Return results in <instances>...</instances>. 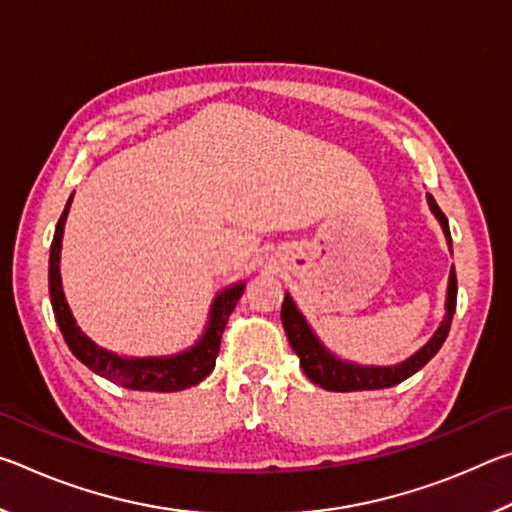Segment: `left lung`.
<instances>
[{"label": "left lung", "instance_id": "left-lung-1", "mask_svg": "<svg viewBox=\"0 0 512 512\" xmlns=\"http://www.w3.org/2000/svg\"><path fill=\"white\" fill-rule=\"evenodd\" d=\"M427 201L431 212L438 216L440 225H443L445 237L452 246V237H449V225H447V216L440 210L438 203L433 201V196L427 194ZM456 271L452 268L449 273V289H447V316L443 320V325L438 327V332L431 336V341L424 345L420 352H415L411 359H406L400 366L393 368H363V366H354V363H345L332 357L323 345L318 343V339L311 334L309 325L305 323L300 311L293 305L291 296H284L282 302V325L284 332H287V339L291 343L293 352L300 357V366L302 372L314 381L316 386L325 388V391H336V393H348V391H377V388H391L395 384H402L404 379H409L415 375L424 363H429L436 352L443 348V343L449 334V327H452V318L456 311Z\"/></svg>", "mask_w": 512, "mask_h": 512}]
</instances>
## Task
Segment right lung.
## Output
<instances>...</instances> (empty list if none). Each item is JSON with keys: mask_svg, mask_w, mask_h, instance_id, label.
I'll return each instance as SVG.
<instances>
[{"mask_svg": "<svg viewBox=\"0 0 512 512\" xmlns=\"http://www.w3.org/2000/svg\"><path fill=\"white\" fill-rule=\"evenodd\" d=\"M69 203H72V198H69L63 214H60L49 253V298L67 348L72 350L74 357L79 359L83 366L97 372L99 377H106L119 386L131 388V391L171 393L183 391V388L196 386L198 381H203L214 370L216 357H219L221 350L223 329L228 325L232 309L237 307L239 298L244 296V284L225 289L221 296L214 300L210 325H207L203 339L198 341L192 350L167 359H124L117 357V354L101 350L99 345H94L88 336L76 327L72 311H69L63 296V287H60V241H63V225L67 219Z\"/></svg>", "mask_w": 512, "mask_h": 512, "instance_id": "add662e5", "label": "right lung"}]
</instances>
